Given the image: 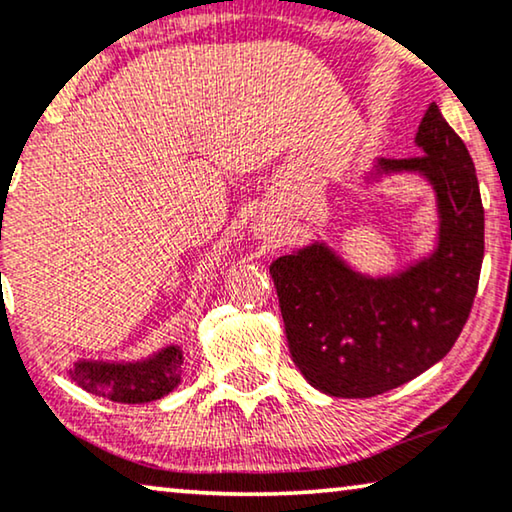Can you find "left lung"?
<instances>
[{"mask_svg": "<svg viewBox=\"0 0 512 512\" xmlns=\"http://www.w3.org/2000/svg\"><path fill=\"white\" fill-rule=\"evenodd\" d=\"M415 144L422 156L380 158L375 174L417 172L433 186V254L396 275L366 277L314 242L270 265L293 363L328 396L370 398L410 382L450 352L471 314L485 256L475 165L436 102Z\"/></svg>", "mask_w": 512, "mask_h": 512, "instance_id": "obj_1", "label": "left lung"}]
</instances>
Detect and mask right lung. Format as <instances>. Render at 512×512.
Returning <instances> with one entry per match:
<instances>
[{
    "instance_id": "1",
    "label": "right lung",
    "mask_w": 512,
    "mask_h": 512,
    "mask_svg": "<svg viewBox=\"0 0 512 512\" xmlns=\"http://www.w3.org/2000/svg\"><path fill=\"white\" fill-rule=\"evenodd\" d=\"M181 363H184L181 349L170 345L142 361H76L69 368V377L81 389L109 398V401L149 403L158 401L177 387L181 382Z\"/></svg>"
}]
</instances>
